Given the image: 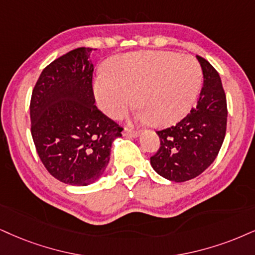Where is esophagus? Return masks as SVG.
<instances>
[{
	"label": "esophagus",
	"instance_id": "esophagus-1",
	"mask_svg": "<svg viewBox=\"0 0 255 255\" xmlns=\"http://www.w3.org/2000/svg\"><path fill=\"white\" fill-rule=\"evenodd\" d=\"M123 134L127 137H138L139 136V132L138 131H134V130H130V128H125L124 131H123Z\"/></svg>",
	"mask_w": 255,
	"mask_h": 255
}]
</instances>
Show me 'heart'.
<instances>
[{"mask_svg":"<svg viewBox=\"0 0 255 255\" xmlns=\"http://www.w3.org/2000/svg\"><path fill=\"white\" fill-rule=\"evenodd\" d=\"M109 74L94 84L97 103L111 118H119L134 103L138 119L168 127L187 115L199 93L202 71L190 55L174 52H137L118 56Z\"/></svg>","mask_w":255,"mask_h":255,"instance_id":"1","label":"heart"}]
</instances>
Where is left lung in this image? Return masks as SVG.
Returning <instances> with one entry per match:
<instances>
[{"label": "left lung", "instance_id": "left-lung-1", "mask_svg": "<svg viewBox=\"0 0 255 255\" xmlns=\"http://www.w3.org/2000/svg\"><path fill=\"white\" fill-rule=\"evenodd\" d=\"M203 85L196 106L174 127L157 131L159 149L150 157L157 174L172 182L196 177L215 161L227 128V100L221 78L206 59L196 55Z\"/></svg>", "mask_w": 255, "mask_h": 255}]
</instances>
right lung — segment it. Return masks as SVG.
<instances>
[{
	"mask_svg": "<svg viewBox=\"0 0 255 255\" xmlns=\"http://www.w3.org/2000/svg\"><path fill=\"white\" fill-rule=\"evenodd\" d=\"M93 48L55 59L41 72L30 99V131L37 155L53 177L70 185L96 182L109 164L123 128L94 103Z\"/></svg>",
	"mask_w": 255,
	"mask_h": 255,
	"instance_id": "right-lung-1",
	"label": "right lung"
}]
</instances>
